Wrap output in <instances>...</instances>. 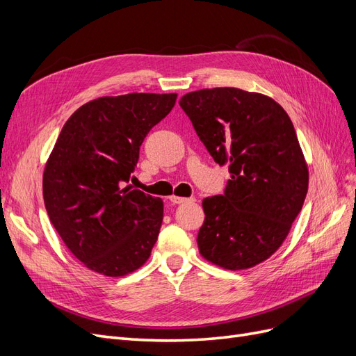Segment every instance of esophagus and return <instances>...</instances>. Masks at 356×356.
<instances>
[{
  "label": "esophagus",
  "mask_w": 356,
  "mask_h": 356,
  "mask_svg": "<svg viewBox=\"0 0 356 356\" xmlns=\"http://www.w3.org/2000/svg\"><path fill=\"white\" fill-rule=\"evenodd\" d=\"M169 200L175 204H181V203H187V202H195V199H187V197H178V196H170Z\"/></svg>",
  "instance_id": "1"
}]
</instances>
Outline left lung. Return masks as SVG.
Returning a JSON list of instances; mask_svg holds the SVG:
<instances>
[{"label":"left lung","instance_id":"8db88e82","mask_svg":"<svg viewBox=\"0 0 356 356\" xmlns=\"http://www.w3.org/2000/svg\"><path fill=\"white\" fill-rule=\"evenodd\" d=\"M179 105L213 160L230 172L224 195L202 202V257L229 270L263 263L285 241L307 195L309 170L293 122L268 96L236 88L190 92Z\"/></svg>","mask_w":356,"mask_h":356}]
</instances>
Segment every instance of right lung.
Masks as SVG:
<instances>
[{
    "instance_id": "1",
    "label": "right lung",
    "mask_w": 356,
    "mask_h": 356,
    "mask_svg": "<svg viewBox=\"0 0 356 356\" xmlns=\"http://www.w3.org/2000/svg\"><path fill=\"white\" fill-rule=\"evenodd\" d=\"M177 93L104 96L63 124L42 175L49 218L93 272L124 276L152 254L163 202L127 186L144 138L174 108Z\"/></svg>"
}]
</instances>
